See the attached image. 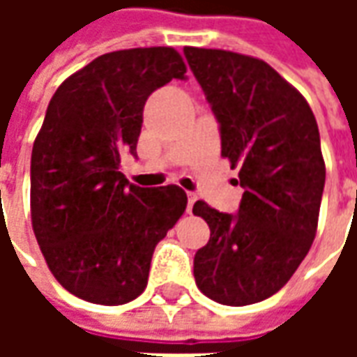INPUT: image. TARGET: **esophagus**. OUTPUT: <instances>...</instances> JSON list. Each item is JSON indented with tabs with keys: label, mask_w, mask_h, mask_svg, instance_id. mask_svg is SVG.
Wrapping results in <instances>:
<instances>
[{
	"label": "esophagus",
	"mask_w": 357,
	"mask_h": 357,
	"mask_svg": "<svg viewBox=\"0 0 357 357\" xmlns=\"http://www.w3.org/2000/svg\"><path fill=\"white\" fill-rule=\"evenodd\" d=\"M195 201H197V195H193V193L187 195V212H189V214H191V210H193Z\"/></svg>",
	"instance_id": "obj_1"
}]
</instances>
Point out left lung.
Masks as SVG:
<instances>
[{
  "label": "left lung",
  "instance_id": "obj_1",
  "mask_svg": "<svg viewBox=\"0 0 357 357\" xmlns=\"http://www.w3.org/2000/svg\"><path fill=\"white\" fill-rule=\"evenodd\" d=\"M185 59L220 122L222 156L241 166L237 214L197 201L210 227L193 273L204 296L247 306L283 289L317 231L325 160L307 101L262 59L185 47Z\"/></svg>",
  "mask_w": 357,
  "mask_h": 357
}]
</instances>
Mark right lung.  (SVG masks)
Masks as SVG:
<instances>
[{
    "label": "right lung",
    "mask_w": 357,
    "mask_h": 357,
    "mask_svg": "<svg viewBox=\"0 0 357 357\" xmlns=\"http://www.w3.org/2000/svg\"><path fill=\"white\" fill-rule=\"evenodd\" d=\"M174 47L105 53L51 97L30 162V214L53 277L74 296L118 306L145 291L155 247L185 212L178 185L143 189L120 172L135 156L143 107L185 78Z\"/></svg>",
    "instance_id": "1"
}]
</instances>
